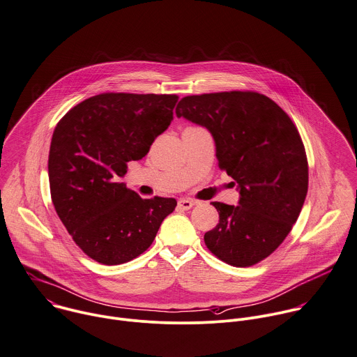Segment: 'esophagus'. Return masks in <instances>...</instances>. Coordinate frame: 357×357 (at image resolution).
Segmentation results:
<instances>
[{
  "mask_svg": "<svg viewBox=\"0 0 357 357\" xmlns=\"http://www.w3.org/2000/svg\"><path fill=\"white\" fill-rule=\"evenodd\" d=\"M194 205H195V202H194L192 199H188V198H180V199H178V208L183 209V211H188V209H191Z\"/></svg>",
  "mask_w": 357,
  "mask_h": 357,
  "instance_id": "esophagus-1",
  "label": "esophagus"
}]
</instances>
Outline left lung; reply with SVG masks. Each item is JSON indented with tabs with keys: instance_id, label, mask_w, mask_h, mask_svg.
Listing matches in <instances>:
<instances>
[{
	"instance_id": "obj_1",
	"label": "left lung",
	"mask_w": 357,
	"mask_h": 357,
	"mask_svg": "<svg viewBox=\"0 0 357 357\" xmlns=\"http://www.w3.org/2000/svg\"><path fill=\"white\" fill-rule=\"evenodd\" d=\"M176 116L213 137L219 169L237 184L238 205L212 202L219 223L204 236L219 259L250 266L271 255L296 223L308 188V165L289 116L255 92L183 98Z\"/></svg>"
}]
</instances>
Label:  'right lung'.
<instances>
[{
    "label": "right lung",
    "instance_id": "1",
    "mask_svg": "<svg viewBox=\"0 0 357 357\" xmlns=\"http://www.w3.org/2000/svg\"><path fill=\"white\" fill-rule=\"evenodd\" d=\"M177 95L102 93L57 124L49 155L52 199L63 225L92 259L119 265L153 243L177 201L142 199L121 177L173 120Z\"/></svg>",
    "mask_w": 357,
    "mask_h": 357
}]
</instances>
